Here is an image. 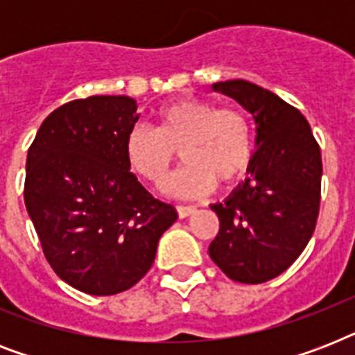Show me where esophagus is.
Returning a JSON list of instances; mask_svg holds the SVG:
<instances>
[{
  "mask_svg": "<svg viewBox=\"0 0 355 355\" xmlns=\"http://www.w3.org/2000/svg\"><path fill=\"white\" fill-rule=\"evenodd\" d=\"M195 211H197V208L195 206H177V214L180 219H184V217H189L193 216Z\"/></svg>",
  "mask_w": 355,
  "mask_h": 355,
  "instance_id": "obj_1",
  "label": "esophagus"
}]
</instances>
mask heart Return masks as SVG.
<instances>
[{
	"mask_svg": "<svg viewBox=\"0 0 355 355\" xmlns=\"http://www.w3.org/2000/svg\"><path fill=\"white\" fill-rule=\"evenodd\" d=\"M186 164L166 189L177 197H200L230 188L248 173L254 155L252 127L236 108L180 97L156 110L155 128L136 125L125 139L134 171L153 186L166 182L177 158Z\"/></svg>",
	"mask_w": 355,
	"mask_h": 355,
	"instance_id": "b5f03b06",
	"label": "heart"
}]
</instances>
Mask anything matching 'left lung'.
Here are the masks:
<instances>
[{"mask_svg":"<svg viewBox=\"0 0 355 355\" xmlns=\"http://www.w3.org/2000/svg\"><path fill=\"white\" fill-rule=\"evenodd\" d=\"M256 123L248 177L210 208L219 232L210 258L234 282L263 284L282 275L313 236L320 206L322 160L308 119L289 103L248 80L211 85Z\"/></svg>","mask_w":355,"mask_h":355,"instance_id":"obj_1","label":"left lung"}]
</instances>
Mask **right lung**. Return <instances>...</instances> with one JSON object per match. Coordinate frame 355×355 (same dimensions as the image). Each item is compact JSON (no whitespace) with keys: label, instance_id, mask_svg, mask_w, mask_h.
Masks as SVG:
<instances>
[{"label":"right lung","instance_id":"add662e5","mask_svg":"<svg viewBox=\"0 0 355 355\" xmlns=\"http://www.w3.org/2000/svg\"><path fill=\"white\" fill-rule=\"evenodd\" d=\"M127 96H92L53 110L25 164V208L60 280L107 297L138 284L177 210L138 182L125 139L139 119Z\"/></svg>","mask_w":355,"mask_h":355}]
</instances>
